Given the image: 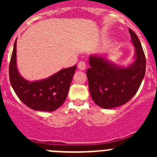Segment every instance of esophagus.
<instances>
[{"mask_svg":"<svg viewBox=\"0 0 157 157\" xmlns=\"http://www.w3.org/2000/svg\"><path fill=\"white\" fill-rule=\"evenodd\" d=\"M78 67L80 69V70H85L86 67V63L84 61H80L78 63Z\"/></svg>","mask_w":157,"mask_h":157,"instance_id":"34e87169","label":"esophagus"}]
</instances>
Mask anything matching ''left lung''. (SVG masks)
<instances>
[{"instance_id":"obj_1","label":"left lung","mask_w":157,"mask_h":157,"mask_svg":"<svg viewBox=\"0 0 157 157\" xmlns=\"http://www.w3.org/2000/svg\"><path fill=\"white\" fill-rule=\"evenodd\" d=\"M136 49V60L127 68L119 67L102 57L91 56L87 69L89 89L94 101L103 109L128 102L138 90L145 73L146 59L138 36L129 28Z\"/></svg>"}]
</instances>
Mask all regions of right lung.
I'll use <instances>...</instances> for the list:
<instances>
[{
	"label": "right lung",
	"instance_id": "1",
	"mask_svg": "<svg viewBox=\"0 0 157 157\" xmlns=\"http://www.w3.org/2000/svg\"><path fill=\"white\" fill-rule=\"evenodd\" d=\"M16 40L9 63V79L19 100L33 110L53 112L61 106L68 94L76 65L63 69L46 79L28 82L16 67Z\"/></svg>",
	"mask_w": 157,
	"mask_h": 157
}]
</instances>
